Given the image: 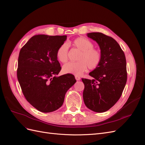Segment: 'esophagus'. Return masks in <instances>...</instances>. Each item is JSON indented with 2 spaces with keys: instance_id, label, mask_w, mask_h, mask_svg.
Instances as JSON below:
<instances>
[{
  "instance_id": "1",
  "label": "esophagus",
  "mask_w": 145,
  "mask_h": 145,
  "mask_svg": "<svg viewBox=\"0 0 145 145\" xmlns=\"http://www.w3.org/2000/svg\"><path fill=\"white\" fill-rule=\"evenodd\" d=\"M75 78H76V80H80V77L79 76H76Z\"/></svg>"
}]
</instances>
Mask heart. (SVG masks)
<instances>
[{
    "label": "heart",
    "instance_id": "heart-1",
    "mask_svg": "<svg viewBox=\"0 0 145 145\" xmlns=\"http://www.w3.org/2000/svg\"><path fill=\"white\" fill-rule=\"evenodd\" d=\"M72 45L80 51L77 57L78 62H69L64 65L63 71L66 74L80 76L85 72L88 67L89 69L97 68L102 60L101 52L94 48V45L85 37H78L74 40ZM68 48L67 43H63L57 51V57L61 62L65 63L68 60Z\"/></svg>",
    "mask_w": 145,
    "mask_h": 145
}]
</instances>
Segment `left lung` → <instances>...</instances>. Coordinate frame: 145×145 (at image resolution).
Masks as SVG:
<instances>
[{
    "mask_svg": "<svg viewBox=\"0 0 145 145\" xmlns=\"http://www.w3.org/2000/svg\"><path fill=\"white\" fill-rule=\"evenodd\" d=\"M87 36L99 44L102 60L99 67L89 74L93 79L82 78L85 85L83 101L91 110L103 112L117 103L125 88L127 81L126 57L112 37L102 33H90Z\"/></svg>",
    "mask_w": 145,
    "mask_h": 145,
    "instance_id": "1",
    "label": "left lung"
}]
</instances>
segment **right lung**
<instances>
[{
  "label": "right lung",
  "instance_id": "add662e5",
  "mask_svg": "<svg viewBox=\"0 0 145 145\" xmlns=\"http://www.w3.org/2000/svg\"><path fill=\"white\" fill-rule=\"evenodd\" d=\"M67 36L35 35L21 48L17 76L25 99L38 111L51 112L62 106L67 91L76 82L71 74L59 77L57 51Z\"/></svg>",
  "mask_w": 145,
  "mask_h": 145
}]
</instances>
